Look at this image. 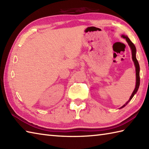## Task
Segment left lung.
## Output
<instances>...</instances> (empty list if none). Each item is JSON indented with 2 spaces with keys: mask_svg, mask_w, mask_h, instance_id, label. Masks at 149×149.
Listing matches in <instances>:
<instances>
[{
  "mask_svg": "<svg viewBox=\"0 0 149 149\" xmlns=\"http://www.w3.org/2000/svg\"><path fill=\"white\" fill-rule=\"evenodd\" d=\"M122 37L123 38H125L126 40V41H127L128 44L129 45V46H130V47H131V50H132V60H133L134 63V65H135V67H136V83L135 89L133 91V92H132L131 96L130 97V99H129V100L124 104V105L120 107V108H122V107H125L126 105H127V104L129 103V101H130L132 99V98L133 97V96L134 95V94L137 92V91H138V88H139V86H140V65H139V63H138V60H137L136 58V49L135 45H134V43L131 42V41L130 40V39H129L127 36H125L122 35Z\"/></svg>",
  "mask_w": 149,
  "mask_h": 149,
  "instance_id": "8db88e82",
  "label": "left lung"
}]
</instances>
